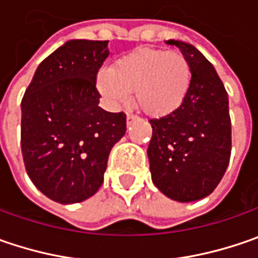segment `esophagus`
Instances as JSON below:
<instances>
[{"mask_svg": "<svg viewBox=\"0 0 258 258\" xmlns=\"http://www.w3.org/2000/svg\"><path fill=\"white\" fill-rule=\"evenodd\" d=\"M136 119H137V115H134V114H127V125H131V124H133V122H134V121H136Z\"/></svg>", "mask_w": 258, "mask_h": 258, "instance_id": "34e87169", "label": "esophagus"}]
</instances>
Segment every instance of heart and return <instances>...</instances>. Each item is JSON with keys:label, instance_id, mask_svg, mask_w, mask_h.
<instances>
[{"label": "heart", "instance_id": "1", "mask_svg": "<svg viewBox=\"0 0 258 258\" xmlns=\"http://www.w3.org/2000/svg\"><path fill=\"white\" fill-rule=\"evenodd\" d=\"M190 84V63L182 53L150 47L118 57L96 78L98 91L111 105L127 102L134 91L137 105L150 115H164L180 107Z\"/></svg>", "mask_w": 258, "mask_h": 258}]
</instances>
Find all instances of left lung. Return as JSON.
Listing matches in <instances>:
<instances>
[{"instance_id":"left-lung-1","label":"left lung","mask_w":258,"mask_h":258,"mask_svg":"<svg viewBox=\"0 0 258 258\" xmlns=\"http://www.w3.org/2000/svg\"><path fill=\"white\" fill-rule=\"evenodd\" d=\"M190 63L192 84L174 111L150 119L151 180L167 198L194 202L218 186L231 156L228 94L215 68L195 46L167 40Z\"/></svg>"}]
</instances>
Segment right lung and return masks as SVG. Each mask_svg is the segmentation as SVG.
<instances>
[{"label": "right lung", "instance_id": "obj_1", "mask_svg": "<svg viewBox=\"0 0 258 258\" xmlns=\"http://www.w3.org/2000/svg\"><path fill=\"white\" fill-rule=\"evenodd\" d=\"M108 40H69L40 63L21 101V151L28 177L63 205L95 195L108 156L125 134V114L99 104L96 73Z\"/></svg>", "mask_w": 258, "mask_h": 258}]
</instances>
